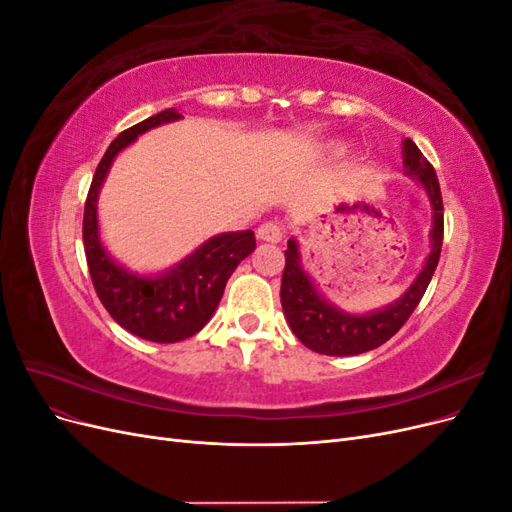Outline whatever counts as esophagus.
Returning a JSON list of instances; mask_svg holds the SVG:
<instances>
[{"mask_svg": "<svg viewBox=\"0 0 512 512\" xmlns=\"http://www.w3.org/2000/svg\"><path fill=\"white\" fill-rule=\"evenodd\" d=\"M284 237V228L275 222H267L258 228V239L267 243H280Z\"/></svg>", "mask_w": 512, "mask_h": 512, "instance_id": "obj_1", "label": "esophagus"}]
</instances>
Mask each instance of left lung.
<instances>
[{"mask_svg":"<svg viewBox=\"0 0 512 512\" xmlns=\"http://www.w3.org/2000/svg\"><path fill=\"white\" fill-rule=\"evenodd\" d=\"M404 168L406 175L423 185L433 209L431 222V252L425 260L423 271L416 275L410 288L397 301L369 314H348L335 307L318 292L309 273L303 269L297 239H288L286 267L282 273V307L292 333L309 350L329 356H352L382 346L404 327L416 305L431 282L438 267L444 237V207L436 170L427 162L410 138L404 141Z\"/></svg>","mask_w":512,"mask_h":512,"instance_id":"obj_1","label":"left lung"}]
</instances>
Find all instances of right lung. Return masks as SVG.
Masks as SVG:
<instances>
[{"mask_svg":"<svg viewBox=\"0 0 512 512\" xmlns=\"http://www.w3.org/2000/svg\"><path fill=\"white\" fill-rule=\"evenodd\" d=\"M181 119L175 108L153 115L123 130L108 145L85 200L83 243L91 282L106 312L136 337L158 344H175L196 335L211 320L228 277L256 247L252 230L222 232L158 275H138L108 256L100 241L98 194L117 153L162 123Z\"/></svg>","mask_w":512,"mask_h":512,"instance_id":"add662e5","label":"right lung"}]
</instances>
